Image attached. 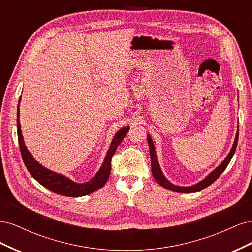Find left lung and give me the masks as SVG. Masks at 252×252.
I'll return each instance as SVG.
<instances>
[{
    "label": "left lung",
    "instance_id": "left-lung-1",
    "mask_svg": "<svg viewBox=\"0 0 252 252\" xmlns=\"http://www.w3.org/2000/svg\"><path fill=\"white\" fill-rule=\"evenodd\" d=\"M238 140H239V130L236 132L235 135V140L233 143V146L230 150L229 154L226 157V158L223 161V163L220 164L218 168H216L213 170L208 177H206L203 181H201L200 183H197V184L193 185V186H189V187H180V186H175L173 184L167 180L164 174L159 168V165L158 162V158H157V155H156V150H155V145L152 143V140L150 138V135H147V141H148V145H149V150H150V158H151V171H152V175H154V178L156 179V181L158 183L159 185L163 186L164 188L171 190V191H175V192H182V193H190V192H197V191H201L204 188L208 187L209 185H211L213 182H215L220 174L223 173V171L226 169V167L229 164L230 159L232 158V156L234 155V151L236 148V145H238Z\"/></svg>",
    "mask_w": 252,
    "mask_h": 252
}]
</instances>
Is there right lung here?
<instances>
[{"mask_svg": "<svg viewBox=\"0 0 252 252\" xmlns=\"http://www.w3.org/2000/svg\"><path fill=\"white\" fill-rule=\"evenodd\" d=\"M20 104V101H19ZM19 106H18V118H17V127H18V140L20 144V150L22 158L24 161L26 168L28 169L29 173L40 183V184L47 189L51 190L52 192L65 195V196H83L89 194L91 192H94L95 190L100 189L105 185L107 182L110 170H111V158L112 156L116 152L120 143L125 138V135L129 131L128 127L122 128L118 133L114 135V138L111 142L109 150L106 156L104 163L101 167V169L87 183H74L68 178L64 177L62 174H59L56 172H52L46 168H44L42 165H40L36 161H34L33 157L30 155V152L27 150L24 141H23V135L21 131V125L19 120Z\"/></svg>", "mask_w": 252, "mask_h": 252, "instance_id": "add662e5", "label": "right lung"}]
</instances>
